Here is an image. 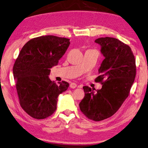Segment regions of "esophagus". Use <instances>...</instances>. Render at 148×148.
I'll list each match as a JSON object with an SVG mask.
<instances>
[{
  "label": "esophagus",
  "mask_w": 148,
  "mask_h": 148,
  "mask_svg": "<svg viewBox=\"0 0 148 148\" xmlns=\"http://www.w3.org/2000/svg\"><path fill=\"white\" fill-rule=\"evenodd\" d=\"M77 86H78V87H80V88H81V86H77V84H76L75 83H74V82H73V83H71V84H70V87H71V88H73V89H74V88H76Z\"/></svg>",
  "instance_id": "esophagus-1"
}]
</instances>
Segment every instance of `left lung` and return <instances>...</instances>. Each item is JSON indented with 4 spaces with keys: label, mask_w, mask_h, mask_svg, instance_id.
<instances>
[{
    "label": "left lung",
    "mask_w": 148,
    "mask_h": 148,
    "mask_svg": "<svg viewBox=\"0 0 148 148\" xmlns=\"http://www.w3.org/2000/svg\"><path fill=\"white\" fill-rule=\"evenodd\" d=\"M95 42L100 45L105 57L96 79L102 82V88L94 91L84 86L85 96L79 108L88 119L101 121L115 113L128 97L136 77V60L129 46L118 39L99 38Z\"/></svg>",
    "instance_id": "left-lung-1"
}]
</instances>
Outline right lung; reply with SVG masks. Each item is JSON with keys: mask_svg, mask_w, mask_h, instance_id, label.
Wrapping results in <instances>:
<instances>
[{"mask_svg": "<svg viewBox=\"0 0 148 148\" xmlns=\"http://www.w3.org/2000/svg\"><path fill=\"white\" fill-rule=\"evenodd\" d=\"M69 40L51 35L30 40L14 65L20 105L34 119H43L52 115L57 109L58 96L69 86L66 81L57 84L49 78L50 69L57 66L66 53Z\"/></svg>", "mask_w": 148, "mask_h": 148, "instance_id": "right-lung-1", "label": "right lung"}]
</instances>
